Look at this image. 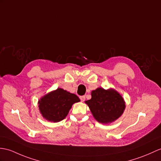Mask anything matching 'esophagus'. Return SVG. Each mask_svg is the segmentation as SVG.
I'll return each instance as SVG.
<instances>
[{
  "label": "esophagus",
  "instance_id": "obj_1",
  "mask_svg": "<svg viewBox=\"0 0 161 161\" xmlns=\"http://www.w3.org/2000/svg\"><path fill=\"white\" fill-rule=\"evenodd\" d=\"M80 98L81 102H84V101L85 99H86V97H85V96H81V97H80Z\"/></svg>",
  "mask_w": 161,
  "mask_h": 161
}]
</instances>
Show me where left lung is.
<instances>
[{"mask_svg": "<svg viewBox=\"0 0 161 161\" xmlns=\"http://www.w3.org/2000/svg\"><path fill=\"white\" fill-rule=\"evenodd\" d=\"M97 121L108 124L123 114L125 102L122 95L113 88H97L91 92V99L86 101Z\"/></svg>", "mask_w": 161, "mask_h": 161, "instance_id": "8db88e82", "label": "left lung"}]
</instances>
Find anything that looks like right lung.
<instances>
[{
	"label": "right lung",
	"instance_id": "obj_1",
	"mask_svg": "<svg viewBox=\"0 0 161 161\" xmlns=\"http://www.w3.org/2000/svg\"><path fill=\"white\" fill-rule=\"evenodd\" d=\"M80 102L76 95L58 88L42 96L38 103L42 117L48 121L57 123L65 119L73 104Z\"/></svg>",
	"mask_w": 161,
	"mask_h": 161
}]
</instances>
